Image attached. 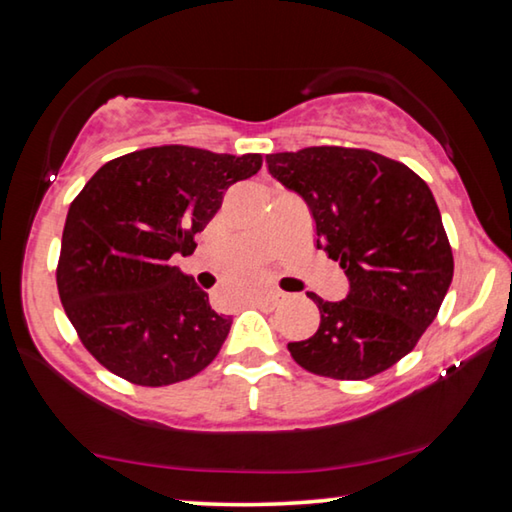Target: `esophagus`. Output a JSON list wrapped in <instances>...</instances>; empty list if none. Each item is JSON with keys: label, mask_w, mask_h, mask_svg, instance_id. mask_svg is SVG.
<instances>
[{"label": "esophagus", "mask_w": 512, "mask_h": 512, "mask_svg": "<svg viewBox=\"0 0 512 512\" xmlns=\"http://www.w3.org/2000/svg\"><path fill=\"white\" fill-rule=\"evenodd\" d=\"M282 298H284V293H275L273 291V293H266V296L255 298V305L262 307V309H275L282 302Z\"/></svg>", "instance_id": "1"}]
</instances>
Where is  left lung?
<instances>
[{
    "mask_svg": "<svg viewBox=\"0 0 512 512\" xmlns=\"http://www.w3.org/2000/svg\"><path fill=\"white\" fill-rule=\"evenodd\" d=\"M268 173L307 203L316 248L339 262L348 296L309 293L320 325L291 357L314 375L368 379L406 357L447 296L452 248L427 183L366 149L309 146L266 155Z\"/></svg>",
    "mask_w": 512,
    "mask_h": 512,
    "instance_id": "obj_1",
    "label": "left lung"
}]
</instances>
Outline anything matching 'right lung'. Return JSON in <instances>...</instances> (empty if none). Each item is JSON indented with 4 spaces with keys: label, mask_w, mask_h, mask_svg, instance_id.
Returning <instances> with one entry per match:
<instances>
[{
    "label": "right lung",
    "mask_w": 512,
    "mask_h": 512,
    "mask_svg": "<svg viewBox=\"0 0 512 512\" xmlns=\"http://www.w3.org/2000/svg\"><path fill=\"white\" fill-rule=\"evenodd\" d=\"M262 155L153 146L103 164L69 205L58 259L67 318L101 366L137 386H169L210 366L232 316L216 314L173 266Z\"/></svg>",
    "instance_id": "add662e5"
}]
</instances>
